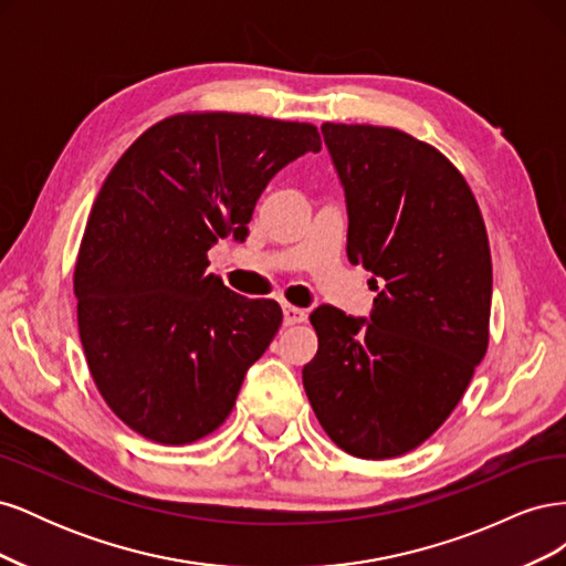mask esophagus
Listing matches in <instances>:
<instances>
[{
  "mask_svg": "<svg viewBox=\"0 0 566 566\" xmlns=\"http://www.w3.org/2000/svg\"><path fill=\"white\" fill-rule=\"evenodd\" d=\"M306 318H310V314H306V310H300V306H293V304H283V323H285V325L304 323Z\"/></svg>",
  "mask_w": 566,
  "mask_h": 566,
  "instance_id": "obj_1",
  "label": "esophagus"
}]
</instances>
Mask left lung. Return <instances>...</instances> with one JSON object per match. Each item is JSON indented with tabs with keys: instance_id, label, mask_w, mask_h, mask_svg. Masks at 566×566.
I'll return each mask as SVG.
<instances>
[{
	"instance_id": "obj_1",
	"label": "left lung",
	"mask_w": 566,
	"mask_h": 566,
	"mask_svg": "<svg viewBox=\"0 0 566 566\" xmlns=\"http://www.w3.org/2000/svg\"><path fill=\"white\" fill-rule=\"evenodd\" d=\"M321 132L347 196L349 262L380 295L368 323L318 306L302 382L342 451L387 460L447 422L489 349V235L465 177L432 144L378 125Z\"/></svg>"
}]
</instances>
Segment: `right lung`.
<instances>
[{"label": "right lung", "mask_w": 566, "mask_h": 566, "mask_svg": "<svg viewBox=\"0 0 566 566\" xmlns=\"http://www.w3.org/2000/svg\"><path fill=\"white\" fill-rule=\"evenodd\" d=\"M306 150H321L312 123L177 113L101 186L73 273L77 328L98 394L136 434L184 447L229 418L283 312L231 293L208 250L243 241L271 177Z\"/></svg>", "instance_id": "right-lung-1"}]
</instances>
